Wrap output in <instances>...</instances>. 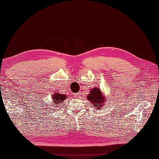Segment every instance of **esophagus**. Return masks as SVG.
<instances>
[{
	"mask_svg": "<svg viewBox=\"0 0 159 159\" xmlns=\"http://www.w3.org/2000/svg\"><path fill=\"white\" fill-rule=\"evenodd\" d=\"M80 92H78V93H74V97L75 98H78V97H80Z\"/></svg>",
	"mask_w": 159,
	"mask_h": 159,
	"instance_id": "esophagus-1",
	"label": "esophagus"
}]
</instances>
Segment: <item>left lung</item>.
<instances>
[{"label": "left lung", "mask_w": 159, "mask_h": 159, "mask_svg": "<svg viewBox=\"0 0 159 159\" xmlns=\"http://www.w3.org/2000/svg\"><path fill=\"white\" fill-rule=\"evenodd\" d=\"M88 99L89 101L91 104L96 109L102 108L104 105V103L106 100L105 95L99 88H94L91 89L90 93L87 96Z\"/></svg>", "instance_id": "obj_1"}]
</instances>
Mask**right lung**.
<instances>
[{"label": "right lung", "mask_w": 159, "mask_h": 159, "mask_svg": "<svg viewBox=\"0 0 159 159\" xmlns=\"http://www.w3.org/2000/svg\"><path fill=\"white\" fill-rule=\"evenodd\" d=\"M66 97H67L66 95L60 93L59 92L54 93L53 96L52 97V102L54 103V104H55V105H54V106H55V105H56V107L60 106V105H61V102H64V99H66V98H67Z\"/></svg>", "instance_id": "add662e5"}]
</instances>
